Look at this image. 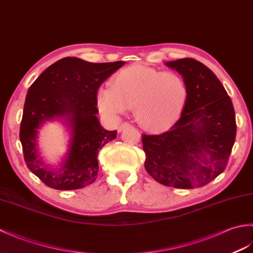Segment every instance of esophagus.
Returning a JSON list of instances; mask_svg holds the SVG:
<instances>
[{
  "instance_id": "esophagus-1",
  "label": "esophagus",
  "mask_w": 253,
  "mask_h": 253,
  "mask_svg": "<svg viewBox=\"0 0 253 253\" xmlns=\"http://www.w3.org/2000/svg\"><path fill=\"white\" fill-rule=\"evenodd\" d=\"M128 127H130V124L129 123H127V122H125V123H123V124H121L120 126H118V131H123L124 129H125V128H128Z\"/></svg>"
}]
</instances>
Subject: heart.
<instances>
[{
  "label": "heart",
  "instance_id": "b5f03b06",
  "mask_svg": "<svg viewBox=\"0 0 253 253\" xmlns=\"http://www.w3.org/2000/svg\"><path fill=\"white\" fill-rule=\"evenodd\" d=\"M188 99L187 84L179 74L144 65L122 69L112 80V88L96 93L99 110L117 118L133 107L136 121L152 132L168 130L178 121Z\"/></svg>",
  "mask_w": 253,
  "mask_h": 253
}]
</instances>
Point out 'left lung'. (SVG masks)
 <instances>
[{"label":"left lung","instance_id":"obj_1","mask_svg":"<svg viewBox=\"0 0 253 253\" xmlns=\"http://www.w3.org/2000/svg\"><path fill=\"white\" fill-rule=\"evenodd\" d=\"M165 64L184 78L188 99L169 131L142 136L144 168L164 186H206L223 173L234 146L237 126L232 100L201 62L187 57Z\"/></svg>","mask_w":253,"mask_h":253}]
</instances>
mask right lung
I'll return each instance as SVG.
<instances>
[{
    "mask_svg": "<svg viewBox=\"0 0 253 253\" xmlns=\"http://www.w3.org/2000/svg\"><path fill=\"white\" fill-rule=\"evenodd\" d=\"M125 62L89 63L64 57L52 64L30 85L26 95L19 138L24 159L32 173L47 187L75 190L96 179L99 150L116 138L98 117L96 93L101 84ZM61 118L71 129V142L61 166L54 170L39 158L37 132L47 120Z\"/></svg>",
    "mask_w": 253,
    "mask_h": 253,
    "instance_id": "obj_1",
    "label": "right lung"
}]
</instances>
